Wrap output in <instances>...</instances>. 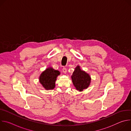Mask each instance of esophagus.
<instances>
[{"instance_id": "1", "label": "esophagus", "mask_w": 131, "mask_h": 131, "mask_svg": "<svg viewBox=\"0 0 131 131\" xmlns=\"http://www.w3.org/2000/svg\"><path fill=\"white\" fill-rule=\"evenodd\" d=\"M62 70H63V72L64 73H66L67 72V69H66V68L64 67V68H63Z\"/></svg>"}]
</instances>
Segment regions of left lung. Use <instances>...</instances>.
<instances>
[{
    "label": "left lung",
    "mask_w": 131,
    "mask_h": 131,
    "mask_svg": "<svg viewBox=\"0 0 131 131\" xmlns=\"http://www.w3.org/2000/svg\"><path fill=\"white\" fill-rule=\"evenodd\" d=\"M71 78L74 86L79 92L86 89L89 86L91 81L90 74L81 70L79 65H77L74 68Z\"/></svg>",
    "instance_id": "1"
}]
</instances>
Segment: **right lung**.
<instances>
[{"mask_svg":"<svg viewBox=\"0 0 131 131\" xmlns=\"http://www.w3.org/2000/svg\"><path fill=\"white\" fill-rule=\"evenodd\" d=\"M60 74L59 70L49 67L40 74L39 77V82L46 90H53L55 87V81Z\"/></svg>","mask_w":131,"mask_h":131,"instance_id":"1","label":"right lung"}]
</instances>
